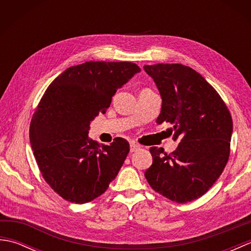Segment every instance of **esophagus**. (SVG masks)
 I'll list each match as a JSON object with an SVG mask.
<instances>
[{
	"instance_id": "1",
	"label": "esophagus",
	"mask_w": 251,
	"mask_h": 251,
	"mask_svg": "<svg viewBox=\"0 0 251 251\" xmlns=\"http://www.w3.org/2000/svg\"><path fill=\"white\" fill-rule=\"evenodd\" d=\"M140 149V146L137 145L135 142H131L130 143V152H136Z\"/></svg>"
}]
</instances>
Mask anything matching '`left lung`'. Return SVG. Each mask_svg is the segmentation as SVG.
Instances as JSON below:
<instances>
[{"label": "left lung", "instance_id": "obj_1", "mask_svg": "<svg viewBox=\"0 0 251 251\" xmlns=\"http://www.w3.org/2000/svg\"><path fill=\"white\" fill-rule=\"evenodd\" d=\"M162 97L156 123L167 122L178 148L164 153L153 147L145 176L151 188L176 202L204 195L220 177L230 155L233 122L216 89L190 67L180 63L145 66Z\"/></svg>", "mask_w": 251, "mask_h": 251}]
</instances>
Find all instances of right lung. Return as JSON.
<instances>
[{
    "label": "right lung",
    "mask_w": 251,
    "mask_h": 251,
    "mask_svg": "<svg viewBox=\"0 0 251 251\" xmlns=\"http://www.w3.org/2000/svg\"><path fill=\"white\" fill-rule=\"evenodd\" d=\"M140 71L132 62L88 61L68 68L47 87L32 116L30 143L44 180L63 200L92 201L119 174L129 143L115 138L99 146L88 137L89 125Z\"/></svg>",
    "instance_id": "add662e5"
}]
</instances>
